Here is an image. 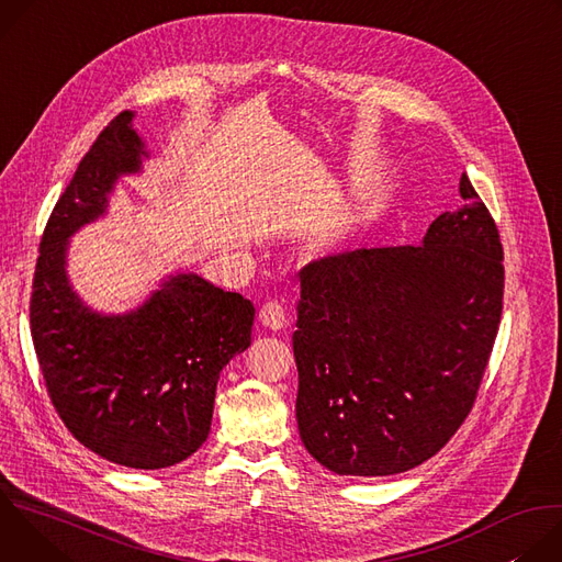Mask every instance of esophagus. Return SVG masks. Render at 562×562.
Segmentation results:
<instances>
[{
	"label": "esophagus",
	"mask_w": 562,
	"mask_h": 562,
	"mask_svg": "<svg viewBox=\"0 0 562 562\" xmlns=\"http://www.w3.org/2000/svg\"><path fill=\"white\" fill-rule=\"evenodd\" d=\"M260 319L262 325L278 331V329H284L289 325V313H286V306L280 302V300H269L262 304L260 308Z\"/></svg>",
	"instance_id": "1"
}]
</instances>
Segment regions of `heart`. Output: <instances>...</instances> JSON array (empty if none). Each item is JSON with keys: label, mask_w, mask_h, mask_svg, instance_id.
Segmentation results:
<instances>
[{"label": "heart", "mask_w": 562, "mask_h": 562, "mask_svg": "<svg viewBox=\"0 0 562 562\" xmlns=\"http://www.w3.org/2000/svg\"><path fill=\"white\" fill-rule=\"evenodd\" d=\"M342 233H345V224H342V222H334V224H329L323 233L317 235V239H315V247H317V249H329V247H336V245L340 243Z\"/></svg>", "instance_id": "1"}]
</instances>
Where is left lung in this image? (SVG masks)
Returning a JSON list of instances; mask_svg holds the SVG:
<instances>
[{
    "label": "left lung",
    "mask_w": 562,
    "mask_h": 562,
    "mask_svg": "<svg viewBox=\"0 0 562 562\" xmlns=\"http://www.w3.org/2000/svg\"><path fill=\"white\" fill-rule=\"evenodd\" d=\"M464 206L420 247L356 249L300 271L297 429L340 475H391L436 456L469 416L503 315L498 226L469 178Z\"/></svg>",
    "instance_id": "8db88e82"
}]
</instances>
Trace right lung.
Listing matches in <instances>:
<instances>
[{
	"mask_svg": "<svg viewBox=\"0 0 562 562\" xmlns=\"http://www.w3.org/2000/svg\"><path fill=\"white\" fill-rule=\"evenodd\" d=\"M122 111L57 200L40 243L31 336L50 403L93 453L133 469L187 460L209 436L222 367L251 345L256 306L193 273L169 278L137 311L100 315L66 278L68 237L106 209L144 144Z\"/></svg>",
	"mask_w": 562,
	"mask_h": 562,
	"instance_id": "add662e5",
	"label": "right lung"
}]
</instances>
